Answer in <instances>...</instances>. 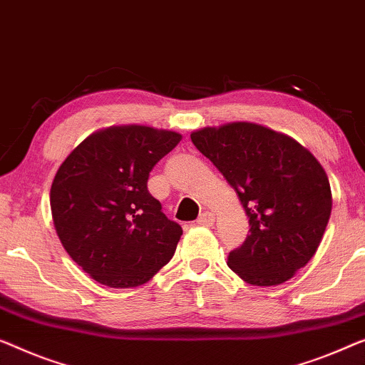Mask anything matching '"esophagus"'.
Wrapping results in <instances>:
<instances>
[{"mask_svg": "<svg viewBox=\"0 0 365 365\" xmlns=\"http://www.w3.org/2000/svg\"><path fill=\"white\" fill-rule=\"evenodd\" d=\"M215 222V217H214V214L212 212H207V210H205V212H202L199 215V219H197V224L199 225H205V227H210Z\"/></svg>", "mask_w": 365, "mask_h": 365, "instance_id": "obj_1", "label": "esophagus"}]
</instances>
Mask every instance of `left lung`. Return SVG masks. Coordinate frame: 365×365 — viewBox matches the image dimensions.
<instances>
[{
  "mask_svg": "<svg viewBox=\"0 0 365 365\" xmlns=\"http://www.w3.org/2000/svg\"><path fill=\"white\" fill-rule=\"evenodd\" d=\"M191 140L248 215L250 234L227 265L257 287L284 283L311 260L329 220L332 195L323 166L297 140L248 121L200 128Z\"/></svg>",
  "mask_w": 365,
  "mask_h": 365,
  "instance_id": "8db88e82",
  "label": "left lung"
}]
</instances>
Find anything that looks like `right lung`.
<instances>
[{
  "label": "right lung",
  "instance_id": "right-lung-1",
  "mask_svg": "<svg viewBox=\"0 0 365 365\" xmlns=\"http://www.w3.org/2000/svg\"><path fill=\"white\" fill-rule=\"evenodd\" d=\"M181 138L143 125L108 126L87 136L57 170L51 187L56 232L95 282L140 287L173 258L182 229L163 214L148 178Z\"/></svg>",
  "mask_w": 365,
  "mask_h": 365
}]
</instances>
